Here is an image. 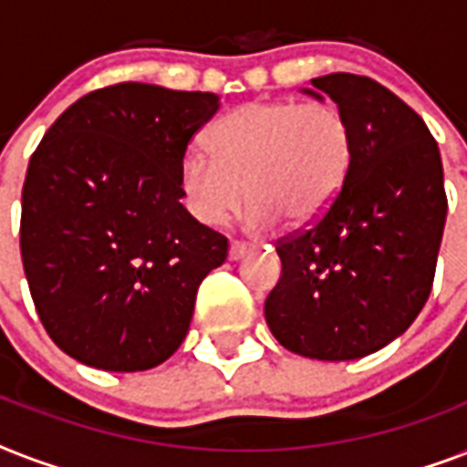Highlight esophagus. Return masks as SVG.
I'll list each match as a JSON object with an SVG mask.
<instances>
[{
  "mask_svg": "<svg viewBox=\"0 0 467 467\" xmlns=\"http://www.w3.org/2000/svg\"><path fill=\"white\" fill-rule=\"evenodd\" d=\"M252 252H254L252 244H244V242H230V252H227V256H230V262H240V259H244V256L252 254Z\"/></svg>",
  "mask_w": 467,
  "mask_h": 467,
  "instance_id": "1",
  "label": "esophagus"
}]
</instances>
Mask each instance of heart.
<instances>
[{
	"mask_svg": "<svg viewBox=\"0 0 467 467\" xmlns=\"http://www.w3.org/2000/svg\"><path fill=\"white\" fill-rule=\"evenodd\" d=\"M211 150L189 148L179 161L186 208L203 225H223L247 193V225L317 220L339 196L354 161V130L325 101H249L213 126Z\"/></svg>",
	"mask_w": 467,
	"mask_h": 467,
	"instance_id": "heart-1",
	"label": "heart"
}]
</instances>
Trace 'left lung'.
<instances>
[{"label": "left lung", "mask_w": 467, "mask_h": 467, "mask_svg": "<svg viewBox=\"0 0 467 467\" xmlns=\"http://www.w3.org/2000/svg\"><path fill=\"white\" fill-rule=\"evenodd\" d=\"M312 87L351 123L354 161L317 223L276 244L281 278L264 315L293 354L354 361L427 303L449 211L443 167L427 123L376 79L334 72Z\"/></svg>", "instance_id": "obj_1"}]
</instances>
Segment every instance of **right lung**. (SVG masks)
I'll list each match as a JSON object with an SVG mask.
<instances>
[{"instance_id":"obj_1","label":"right lung","mask_w":467,"mask_h":467,"mask_svg":"<svg viewBox=\"0 0 467 467\" xmlns=\"http://www.w3.org/2000/svg\"><path fill=\"white\" fill-rule=\"evenodd\" d=\"M220 109L211 91L123 82L43 135L21 193V259L50 339L91 368L133 373L182 347L227 240L182 203L179 161Z\"/></svg>"}]
</instances>
